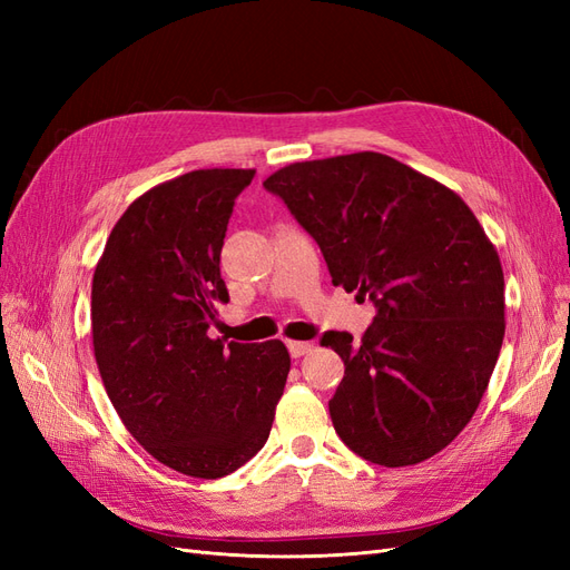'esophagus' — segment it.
I'll use <instances>...</instances> for the list:
<instances>
[{
  "instance_id": "obj_1",
  "label": "esophagus",
  "mask_w": 570,
  "mask_h": 570,
  "mask_svg": "<svg viewBox=\"0 0 570 570\" xmlns=\"http://www.w3.org/2000/svg\"><path fill=\"white\" fill-rule=\"evenodd\" d=\"M287 350H289L292 358H299V356H304V354L312 352V350H314V344H312V342H297V340H289V342H287Z\"/></svg>"
}]
</instances>
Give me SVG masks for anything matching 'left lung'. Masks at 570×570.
I'll list each match as a JSON object with an SVG mask.
<instances>
[{"label":"left lung","mask_w":570,"mask_h":570,"mask_svg":"<svg viewBox=\"0 0 570 570\" xmlns=\"http://www.w3.org/2000/svg\"><path fill=\"white\" fill-rule=\"evenodd\" d=\"M312 235L333 285L373 299L352 342L321 344L344 361L331 400L342 442L400 469L452 444L488 390L504 340V271L454 189L387 154L289 164L264 180Z\"/></svg>","instance_id":"1"}]
</instances>
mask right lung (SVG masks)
Segmentation results:
<instances>
[{"instance_id": "right-lung-1", "label": "right lung", "mask_w": 570, "mask_h": 570, "mask_svg": "<svg viewBox=\"0 0 570 570\" xmlns=\"http://www.w3.org/2000/svg\"><path fill=\"white\" fill-rule=\"evenodd\" d=\"M254 168H199L137 197L92 278L95 358L116 413L178 473L214 480L268 440L287 373L281 340L206 335L228 302L220 247Z\"/></svg>"}]
</instances>
